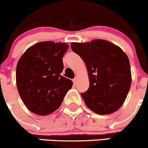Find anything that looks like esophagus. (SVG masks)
<instances>
[{
  "instance_id": "obj_1",
  "label": "esophagus",
  "mask_w": 148,
  "mask_h": 148,
  "mask_svg": "<svg viewBox=\"0 0 148 148\" xmlns=\"http://www.w3.org/2000/svg\"><path fill=\"white\" fill-rule=\"evenodd\" d=\"M73 83L75 84V85L76 83H77V77H75V78L73 79Z\"/></svg>"
}]
</instances>
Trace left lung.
<instances>
[{
	"label": "left lung",
	"instance_id": "left-lung-1",
	"mask_svg": "<svg viewBox=\"0 0 148 148\" xmlns=\"http://www.w3.org/2000/svg\"><path fill=\"white\" fill-rule=\"evenodd\" d=\"M71 49L86 65L90 87L81 94L86 106L99 115L116 112L124 103L131 85L126 53L104 39L72 42Z\"/></svg>",
	"mask_w": 148,
	"mask_h": 148
}]
</instances>
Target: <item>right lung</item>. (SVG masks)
I'll return each instance as SVG.
<instances>
[{
	"label": "right lung",
	"mask_w": 148,
	"mask_h": 148,
	"mask_svg": "<svg viewBox=\"0 0 148 148\" xmlns=\"http://www.w3.org/2000/svg\"><path fill=\"white\" fill-rule=\"evenodd\" d=\"M66 43L51 41L36 43L25 51L16 68L19 95L28 109L47 116L61 106L73 82L61 75Z\"/></svg>",
	"instance_id": "right-lung-1"
}]
</instances>
